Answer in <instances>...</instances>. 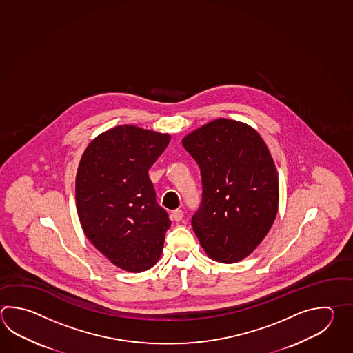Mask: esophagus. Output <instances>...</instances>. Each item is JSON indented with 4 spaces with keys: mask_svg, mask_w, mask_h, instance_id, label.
<instances>
[{
    "mask_svg": "<svg viewBox=\"0 0 353 353\" xmlns=\"http://www.w3.org/2000/svg\"><path fill=\"white\" fill-rule=\"evenodd\" d=\"M171 217H172L174 221H181L182 220V217H183V211L180 209L173 210L172 212H171Z\"/></svg>",
    "mask_w": 353,
    "mask_h": 353,
    "instance_id": "obj_1",
    "label": "esophagus"
}]
</instances>
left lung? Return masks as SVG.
I'll use <instances>...</instances> for the list:
<instances>
[{
	"label": "left lung",
	"mask_w": 353,
	"mask_h": 353,
	"mask_svg": "<svg viewBox=\"0 0 353 353\" xmlns=\"http://www.w3.org/2000/svg\"><path fill=\"white\" fill-rule=\"evenodd\" d=\"M199 165L202 196L191 225L211 259L236 263L265 238L278 212L279 181L259 133L216 119L183 138Z\"/></svg>",
	"instance_id": "1"
}]
</instances>
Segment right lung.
<instances>
[{"instance_id":"right-lung-1","label":"right lung","mask_w":353,"mask_h":353,"mask_svg":"<svg viewBox=\"0 0 353 353\" xmlns=\"http://www.w3.org/2000/svg\"><path fill=\"white\" fill-rule=\"evenodd\" d=\"M170 139L118 125L95 138L80 159L75 199L81 228L107 259L127 272L154 265L171 226L148 176Z\"/></svg>"}]
</instances>
